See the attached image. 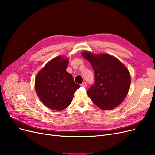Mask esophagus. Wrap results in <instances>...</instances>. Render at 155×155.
Returning a JSON list of instances; mask_svg holds the SVG:
<instances>
[{
	"mask_svg": "<svg viewBox=\"0 0 155 155\" xmlns=\"http://www.w3.org/2000/svg\"><path fill=\"white\" fill-rule=\"evenodd\" d=\"M81 87H87V83L85 82H83L82 84H81Z\"/></svg>",
	"mask_w": 155,
	"mask_h": 155,
	"instance_id": "34e87169",
	"label": "esophagus"
}]
</instances>
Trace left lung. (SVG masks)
Listing matches in <instances>:
<instances>
[{"label":"left lung","mask_w":155,"mask_h":155,"mask_svg":"<svg viewBox=\"0 0 155 155\" xmlns=\"http://www.w3.org/2000/svg\"><path fill=\"white\" fill-rule=\"evenodd\" d=\"M81 55L91 63L94 72V83L87 91L89 97L102 110L119 106L127 95L130 85L127 68L109 54L94 55L84 51Z\"/></svg>","instance_id":"1"}]
</instances>
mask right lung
<instances>
[{"instance_id": "add662e5", "label": "right lung", "mask_w": 155, "mask_h": 155, "mask_svg": "<svg viewBox=\"0 0 155 155\" xmlns=\"http://www.w3.org/2000/svg\"><path fill=\"white\" fill-rule=\"evenodd\" d=\"M68 59L58 56L46 63L37 74L35 89L40 100L49 109L62 110L68 107L80 85L66 70Z\"/></svg>"}]
</instances>
